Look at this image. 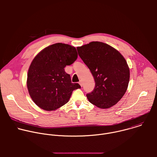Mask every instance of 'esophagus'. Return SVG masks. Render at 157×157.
<instances>
[{"label": "esophagus", "mask_w": 157, "mask_h": 157, "mask_svg": "<svg viewBox=\"0 0 157 157\" xmlns=\"http://www.w3.org/2000/svg\"><path fill=\"white\" fill-rule=\"evenodd\" d=\"M79 84H80V86L82 87V82L81 81H79Z\"/></svg>", "instance_id": "34e87169"}]
</instances>
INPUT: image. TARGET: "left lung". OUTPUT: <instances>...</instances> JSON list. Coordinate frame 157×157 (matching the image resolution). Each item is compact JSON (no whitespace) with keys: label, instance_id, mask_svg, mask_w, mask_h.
Wrapping results in <instances>:
<instances>
[{"label":"left lung","instance_id":"obj_1","mask_svg":"<svg viewBox=\"0 0 157 157\" xmlns=\"http://www.w3.org/2000/svg\"><path fill=\"white\" fill-rule=\"evenodd\" d=\"M77 50L95 81L93 91L86 95L89 101L100 109L116 104L125 94L130 79L124 57L113 47L100 41L78 47Z\"/></svg>","mask_w":157,"mask_h":157}]
</instances>
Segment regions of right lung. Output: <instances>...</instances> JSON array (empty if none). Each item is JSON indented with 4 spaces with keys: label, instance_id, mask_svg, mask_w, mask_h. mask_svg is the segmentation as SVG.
<instances>
[{
    "label": "right lung",
    "instance_id": "right-lung-1",
    "mask_svg": "<svg viewBox=\"0 0 157 157\" xmlns=\"http://www.w3.org/2000/svg\"><path fill=\"white\" fill-rule=\"evenodd\" d=\"M78 58L75 47L57 43L44 48L32 60L27 74V86L33 101L44 110H55L69 101L75 89L64 67Z\"/></svg>",
    "mask_w": 157,
    "mask_h": 157
}]
</instances>
